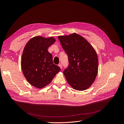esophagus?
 I'll use <instances>...</instances> for the list:
<instances>
[{
	"label": "esophagus",
	"mask_w": 124,
	"mask_h": 124,
	"mask_svg": "<svg viewBox=\"0 0 124 124\" xmlns=\"http://www.w3.org/2000/svg\"><path fill=\"white\" fill-rule=\"evenodd\" d=\"M58 66L60 67V68H61V69L62 68V63H59V64H58Z\"/></svg>",
	"instance_id": "1"
}]
</instances>
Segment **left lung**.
<instances>
[{
	"label": "left lung",
	"instance_id": "left-lung-1",
	"mask_svg": "<svg viewBox=\"0 0 124 124\" xmlns=\"http://www.w3.org/2000/svg\"><path fill=\"white\" fill-rule=\"evenodd\" d=\"M58 39L68 57V66L63 72L67 82L78 91L87 89L98 73L95 51L87 40L77 33L59 36Z\"/></svg>",
	"mask_w": 124,
	"mask_h": 124
}]
</instances>
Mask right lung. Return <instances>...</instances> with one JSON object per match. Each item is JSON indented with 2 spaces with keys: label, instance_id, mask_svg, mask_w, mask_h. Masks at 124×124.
Wrapping results in <instances>:
<instances>
[{
  "label": "right lung",
  "instance_id": "1",
  "mask_svg": "<svg viewBox=\"0 0 124 124\" xmlns=\"http://www.w3.org/2000/svg\"><path fill=\"white\" fill-rule=\"evenodd\" d=\"M55 40L53 37L44 38L35 37L26 44L21 59V66L26 80L39 88L49 84L61 68L54 64L48 47Z\"/></svg>",
  "mask_w": 124,
  "mask_h": 124
}]
</instances>
